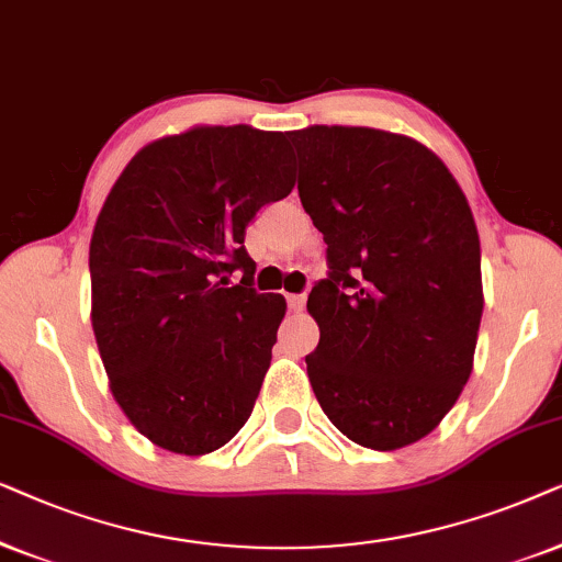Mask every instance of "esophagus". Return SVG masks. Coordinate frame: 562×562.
Masks as SVG:
<instances>
[{
    "label": "esophagus",
    "mask_w": 562,
    "mask_h": 562,
    "mask_svg": "<svg viewBox=\"0 0 562 562\" xmlns=\"http://www.w3.org/2000/svg\"><path fill=\"white\" fill-rule=\"evenodd\" d=\"M288 305L290 311H303L305 308V295H288Z\"/></svg>",
    "instance_id": "esophagus-1"
}]
</instances>
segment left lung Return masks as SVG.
Listing matches in <instances>:
<instances>
[{
  "mask_svg": "<svg viewBox=\"0 0 562 562\" xmlns=\"http://www.w3.org/2000/svg\"><path fill=\"white\" fill-rule=\"evenodd\" d=\"M290 140L328 261L308 295L313 393L351 442L414 445L473 372L483 282L468 198L437 154L398 133L311 125Z\"/></svg>",
  "mask_w": 562,
  "mask_h": 562,
  "instance_id": "8db88e82",
  "label": "left lung"
}]
</instances>
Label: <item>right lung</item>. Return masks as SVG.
I'll return each mask as SVG.
<instances>
[{
    "label": "right lung",
    "mask_w": 562,
    "mask_h": 562,
    "mask_svg": "<svg viewBox=\"0 0 562 562\" xmlns=\"http://www.w3.org/2000/svg\"><path fill=\"white\" fill-rule=\"evenodd\" d=\"M293 187L285 133L251 125L154 140L112 184L89 244L92 328L117 406L161 450L207 454L249 422L288 303L251 288L244 236Z\"/></svg>",
    "instance_id": "right-lung-1"
}]
</instances>
